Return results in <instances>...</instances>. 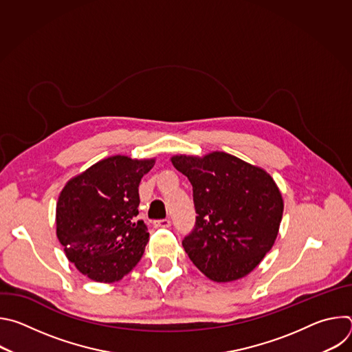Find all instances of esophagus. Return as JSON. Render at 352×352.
<instances>
[{
	"instance_id": "obj_1",
	"label": "esophagus",
	"mask_w": 352,
	"mask_h": 352,
	"mask_svg": "<svg viewBox=\"0 0 352 352\" xmlns=\"http://www.w3.org/2000/svg\"><path fill=\"white\" fill-rule=\"evenodd\" d=\"M155 226L159 227V228H168L171 226V221L168 219H163V220L155 221Z\"/></svg>"
}]
</instances>
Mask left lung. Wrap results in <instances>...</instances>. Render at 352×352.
Wrapping results in <instances>:
<instances>
[{"instance_id": "8db88e82", "label": "left lung", "mask_w": 352, "mask_h": 352, "mask_svg": "<svg viewBox=\"0 0 352 352\" xmlns=\"http://www.w3.org/2000/svg\"><path fill=\"white\" fill-rule=\"evenodd\" d=\"M171 163L193 188L196 226L182 241L192 263L217 283L248 276L273 248L283 219L272 175L226 152L175 155Z\"/></svg>"}]
</instances>
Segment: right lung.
Masks as SVG:
<instances>
[{
	"mask_svg": "<svg viewBox=\"0 0 352 352\" xmlns=\"http://www.w3.org/2000/svg\"><path fill=\"white\" fill-rule=\"evenodd\" d=\"M156 159L117 155L72 177L57 209V238L76 269L97 283H116L140 261L148 232L139 214V182Z\"/></svg>",
	"mask_w": 352,
	"mask_h": 352,
	"instance_id": "obj_1",
	"label": "right lung"
}]
</instances>
